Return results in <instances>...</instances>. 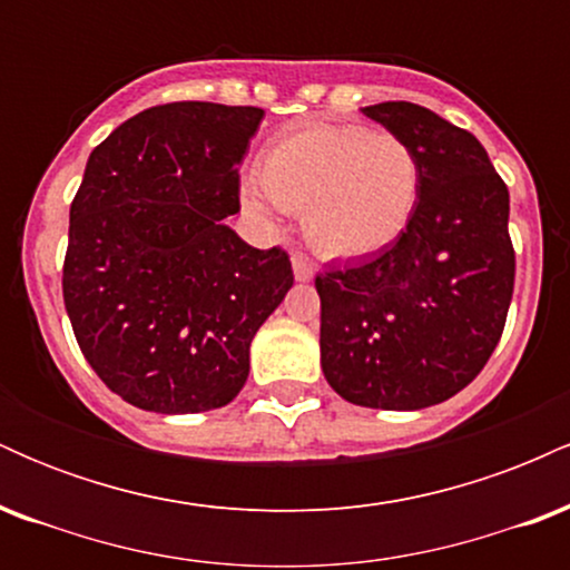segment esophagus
<instances>
[{
	"label": "esophagus",
	"mask_w": 570,
	"mask_h": 570,
	"mask_svg": "<svg viewBox=\"0 0 570 570\" xmlns=\"http://www.w3.org/2000/svg\"><path fill=\"white\" fill-rule=\"evenodd\" d=\"M292 267H294V278L297 281H311L313 276H316V267H313V263L307 257H303V254H294L292 257Z\"/></svg>",
	"instance_id": "34e87169"
}]
</instances>
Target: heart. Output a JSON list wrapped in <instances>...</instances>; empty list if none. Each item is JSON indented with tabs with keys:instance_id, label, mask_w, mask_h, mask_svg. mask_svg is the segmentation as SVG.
<instances>
[{
	"instance_id": "obj_1",
	"label": "heart",
	"mask_w": 570,
	"mask_h": 570,
	"mask_svg": "<svg viewBox=\"0 0 570 570\" xmlns=\"http://www.w3.org/2000/svg\"><path fill=\"white\" fill-rule=\"evenodd\" d=\"M421 158L389 130L311 122L267 144L259 181L240 200L252 214L303 212L307 244L332 259L383 252L407 230L421 200Z\"/></svg>"
}]
</instances>
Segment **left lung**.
Listing matches in <instances>:
<instances>
[{"mask_svg":"<svg viewBox=\"0 0 570 570\" xmlns=\"http://www.w3.org/2000/svg\"><path fill=\"white\" fill-rule=\"evenodd\" d=\"M421 158L407 230L316 276L322 370L345 402L423 410L455 396L499 345L514 292L509 189L469 130L410 101L364 107Z\"/></svg>","mask_w":570,"mask_h":570,"instance_id":"1","label":"left lung"}]
</instances>
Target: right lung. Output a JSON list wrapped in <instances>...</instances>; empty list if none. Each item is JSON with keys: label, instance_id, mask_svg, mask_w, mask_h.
Masks as SVG:
<instances>
[{"label": "right lung", "instance_id": "right-lung-1", "mask_svg": "<svg viewBox=\"0 0 570 570\" xmlns=\"http://www.w3.org/2000/svg\"><path fill=\"white\" fill-rule=\"evenodd\" d=\"M265 112L208 101L144 109L90 153L69 208L63 305L96 375L139 410L225 407L248 345L292 289L284 248L225 225Z\"/></svg>", "mask_w": 570, "mask_h": 570}]
</instances>
